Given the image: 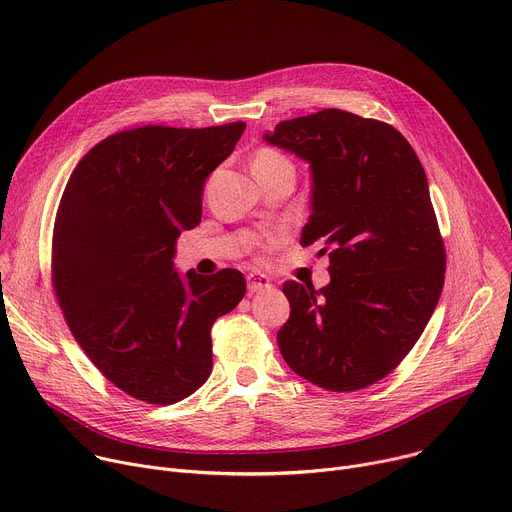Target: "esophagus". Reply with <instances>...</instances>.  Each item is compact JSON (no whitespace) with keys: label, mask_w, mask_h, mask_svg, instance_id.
Returning a JSON list of instances; mask_svg holds the SVG:
<instances>
[{"label":"esophagus","mask_w":512,"mask_h":512,"mask_svg":"<svg viewBox=\"0 0 512 512\" xmlns=\"http://www.w3.org/2000/svg\"><path fill=\"white\" fill-rule=\"evenodd\" d=\"M247 290L251 294H257V292H265V290H271V282L269 277L263 275V273H249L247 275Z\"/></svg>","instance_id":"1"}]
</instances>
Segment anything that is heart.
I'll return each mask as SVG.
<instances>
[{"label": "heart", "mask_w": 512, "mask_h": 512, "mask_svg": "<svg viewBox=\"0 0 512 512\" xmlns=\"http://www.w3.org/2000/svg\"><path fill=\"white\" fill-rule=\"evenodd\" d=\"M251 167H253L255 177L259 179V183H263L271 177H277V175H294V163L284 153L275 151V149H259L253 155ZM277 241H280V237H271L269 245H275Z\"/></svg>", "instance_id": "b5f03b06"}]
</instances>
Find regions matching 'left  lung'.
<instances>
[{
  "mask_svg": "<svg viewBox=\"0 0 512 512\" xmlns=\"http://www.w3.org/2000/svg\"><path fill=\"white\" fill-rule=\"evenodd\" d=\"M263 138L310 163L312 214L300 243L331 247L329 286L284 284L290 318L277 345L314 386L367 388L408 355L443 290L445 247L425 169L394 126L337 108L284 120Z\"/></svg>",
  "mask_w": 512,
  "mask_h": 512,
  "instance_id": "left-lung-1",
  "label": "left lung"
}]
</instances>
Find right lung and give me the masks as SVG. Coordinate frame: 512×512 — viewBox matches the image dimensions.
<instances>
[{
    "label": "right lung",
    "instance_id": "1",
    "mask_svg": "<svg viewBox=\"0 0 512 512\" xmlns=\"http://www.w3.org/2000/svg\"><path fill=\"white\" fill-rule=\"evenodd\" d=\"M245 122L116 132L77 163L53 230V286L69 329L128 396L173 404L212 371L210 329L245 296L237 269H173L181 230L202 220L206 177Z\"/></svg>",
    "mask_w": 512,
    "mask_h": 512
}]
</instances>
